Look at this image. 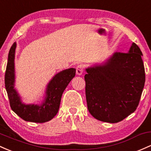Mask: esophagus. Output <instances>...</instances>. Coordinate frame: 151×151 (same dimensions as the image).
<instances>
[{"mask_svg": "<svg viewBox=\"0 0 151 151\" xmlns=\"http://www.w3.org/2000/svg\"><path fill=\"white\" fill-rule=\"evenodd\" d=\"M84 71V67L82 65H78L76 68V73H77V75H81L82 74Z\"/></svg>", "mask_w": 151, "mask_h": 151, "instance_id": "34e87169", "label": "esophagus"}]
</instances>
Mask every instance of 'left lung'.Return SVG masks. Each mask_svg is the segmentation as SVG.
Masks as SVG:
<instances>
[{
    "mask_svg": "<svg viewBox=\"0 0 151 151\" xmlns=\"http://www.w3.org/2000/svg\"><path fill=\"white\" fill-rule=\"evenodd\" d=\"M142 56L132 43L128 53L116 52L104 64L86 69L87 108L94 118L115 123L135 112L145 81Z\"/></svg>",
    "mask_w": 151,
    "mask_h": 151,
    "instance_id": "left-lung-1",
    "label": "left lung"
}]
</instances>
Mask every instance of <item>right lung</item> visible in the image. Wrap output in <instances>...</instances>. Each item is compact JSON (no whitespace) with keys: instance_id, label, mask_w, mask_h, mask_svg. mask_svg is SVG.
Instances as JSON below:
<instances>
[{"instance_id":"obj_1","label":"right lung","mask_w":151,"mask_h":151,"mask_svg":"<svg viewBox=\"0 0 151 151\" xmlns=\"http://www.w3.org/2000/svg\"><path fill=\"white\" fill-rule=\"evenodd\" d=\"M16 48V43L14 42L8 53L5 74V87L11 109L25 121L38 123L49 121L57 114L63 92L75 76L76 69L70 68L63 70L51 79L46 87V97L41 105H26L21 102V97L14 88Z\"/></svg>"}]
</instances>
